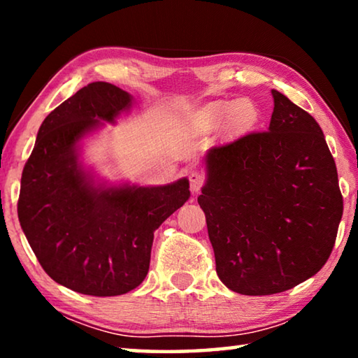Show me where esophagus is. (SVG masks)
Here are the masks:
<instances>
[{
  "label": "esophagus",
  "instance_id": "obj_1",
  "mask_svg": "<svg viewBox=\"0 0 358 358\" xmlns=\"http://www.w3.org/2000/svg\"><path fill=\"white\" fill-rule=\"evenodd\" d=\"M187 178H189L192 192H199V191H201V187H202V185H203V175H202V172L191 171L189 173H187Z\"/></svg>",
  "mask_w": 358,
  "mask_h": 358
}]
</instances>
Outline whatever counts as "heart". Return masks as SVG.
I'll use <instances>...</instances> for the list:
<instances>
[{"label":"heart","mask_w":358,"mask_h":358,"mask_svg":"<svg viewBox=\"0 0 358 358\" xmlns=\"http://www.w3.org/2000/svg\"><path fill=\"white\" fill-rule=\"evenodd\" d=\"M211 123H222L227 118L238 131L251 129L259 120V112L250 101H224L215 102L203 110Z\"/></svg>","instance_id":"obj_1"}]
</instances>
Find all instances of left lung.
Segmentation results:
<instances>
[{
    "instance_id": "8db88e82",
    "label": "left lung",
    "mask_w": 358,
    "mask_h": 358,
    "mask_svg": "<svg viewBox=\"0 0 358 358\" xmlns=\"http://www.w3.org/2000/svg\"><path fill=\"white\" fill-rule=\"evenodd\" d=\"M268 131L215 147L197 202L216 273L243 295L295 287L322 268L343 216L335 159L310 113L271 90Z\"/></svg>"
}]
</instances>
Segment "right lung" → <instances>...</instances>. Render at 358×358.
<instances>
[{"instance_id":"1","label":"right lung","mask_w":358,"mask_h":358,"mask_svg":"<svg viewBox=\"0 0 358 358\" xmlns=\"http://www.w3.org/2000/svg\"><path fill=\"white\" fill-rule=\"evenodd\" d=\"M134 98L94 82L42 121L20 181L17 211L45 273L74 292L113 296L141 284L155 230L189 199V180L108 183L82 161V141L128 113Z\"/></svg>"}]
</instances>
